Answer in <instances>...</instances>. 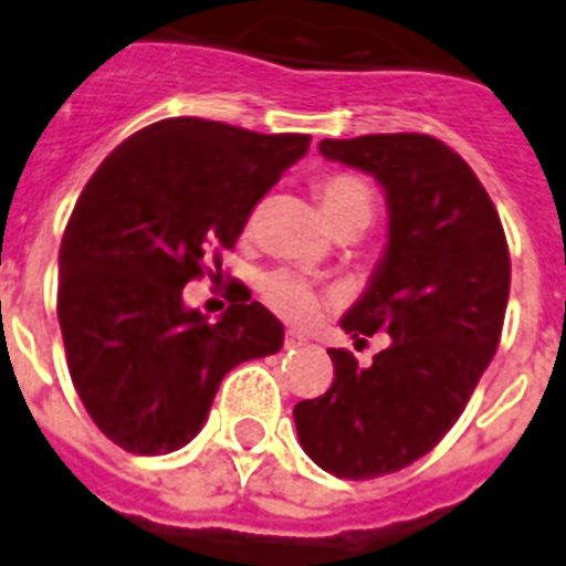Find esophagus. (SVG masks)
<instances>
[{
	"instance_id": "esophagus-1",
	"label": "esophagus",
	"mask_w": 566,
	"mask_h": 566,
	"mask_svg": "<svg viewBox=\"0 0 566 566\" xmlns=\"http://www.w3.org/2000/svg\"><path fill=\"white\" fill-rule=\"evenodd\" d=\"M284 346H287V349H291V346H302V337L300 335H284Z\"/></svg>"
}]
</instances>
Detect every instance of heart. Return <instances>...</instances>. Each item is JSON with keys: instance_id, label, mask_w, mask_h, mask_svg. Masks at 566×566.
<instances>
[{"instance_id": "1", "label": "heart", "mask_w": 566, "mask_h": 566, "mask_svg": "<svg viewBox=\"0 0 566 566\" xmlns=\"http://www.w3.org/2000/svg\"><path fill=\"white\" fill-rule=\"evenodd\" d=\"M317 196L337 234H361L376 217L373 188L355 172H326L323 179H317ZM261 296L287 323H308L328 300V293L317 291L308 279L296 273H270L261 282Z\"/></svg>"}]
</instances>
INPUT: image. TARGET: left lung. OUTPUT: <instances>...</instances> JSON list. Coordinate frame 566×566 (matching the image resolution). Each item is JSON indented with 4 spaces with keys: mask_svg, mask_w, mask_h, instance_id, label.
<instances>
[{
    "mask_svg": "<svg viewBox=\"0 0 566 566\" xmlns=\"http://www.w3.org/2000/svg\"><path fill=\"white\" fill-rule=\"evenodd\" d=\"M332 161L373 172L387 193L390 243L340 326L390 340L370 367L328 349L326 394L293 408L302 449L337 479H376L438 447L488 370L505 323L509 240L470 164L431 135L323 140Z\"/></svg>",
    "mask_w": 566,
    "mask_h": 566,
    "instance_id": "obj_1",
    "label": "left lung"
}]
</instances>
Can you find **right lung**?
<instances>
[{"instance_id": "1", "label": "right lung", "mask_w": 566, "mask_h": 566, "mask_svg": "<svg viewBox=\"0 0 566 566\" xmlns=\"http://www.w3.org/2000/svg\"><path fill=\"white\" fill-rule=\"evenodd\" d=\"M308 135H258L202 117L140 128L99 164L57 255L66 367L96 429L135 455H167L202 429L222 376L279 353L284 328L249 291L208 323L185 284L220 275L249 213Z\"/></svg>"}]
</instances>
